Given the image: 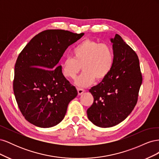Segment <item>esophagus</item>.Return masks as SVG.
<instances>
[{
    "label": "esophagus",
    "instance_id": "34e87169",
    "mask_svg": "<svg viewBox=\"0 0 159 159\" xmlns=\"http://www.w3.org/2000/svg\"><path fill=\"white\" fill-rule=\"evenodd\" d=\"M77 89H78V95H81L82 94L84 91H85V90L84 89H81V88H77Z\"/></svg>",
    "mask_w": 159,
    "mask_h": 159
}]
</instances>
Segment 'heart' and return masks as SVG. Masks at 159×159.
<instances>
[{
	"label": "heart",
	"instance_id": "heart-1",
	"mask_svg": "<svg viewBox=\"0 0 159 159\" xmlns=\"http://www.w3.org/2000/svg\"><path fill=\"white\" fill-rule=\"evenodd\" d=\"M74 58L66 57L61 63L62 74L67 78L74 79L80 71L83 73L75 80L80 87H86L96 79L102 81L111 71L115 60L112 47L105 43L87 39L76 46L73 50Z\"/></svg>",
	"mask_w": 159,
	"mask_h": 159
}]
</instances>
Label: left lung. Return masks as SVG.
I'll list each match as a JSON object with an SVG mask.
<instances>
[{
  "label": "left lung",
  "mask_w": 159,
  "mask_h": 159,
  "mask_svg": "<svg viewBox=\"0 0 159 159\" xmlns=\"http://www.w3.org/2000/svg\"><path fill=\"white\" fill-rule=\"evenodd\" d=\"M113 43L115 60L106 78L91 88L93 103L87 110L95 125L106 128L125 119L137 103L143 78L136 52L115 34Z\"/></svg>",
  "instance_id": "left-lung-1"
}]
</instances>
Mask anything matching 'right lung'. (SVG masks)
Wrapping results in <instances>:
<instances>
[{
	"instance_id": "right-lung-1",
	"label": "right lung",
	"mask_w": 159,
	"mask_h": 159,
	"mask_svg": "<svg viewBox=\"0 0 159 159\" xmlns=\"http://www.w3.org/2000/svg\"><path fill=\"white\" fill-rule=\"evenodd\" d=\"M84 34L46 30L34 37L19 54L13 90L19 109L28 122L48 128L64 119L78 91L62 74L61 66L57 64L68 46Z\"/></svg>"
}]
</instances>
